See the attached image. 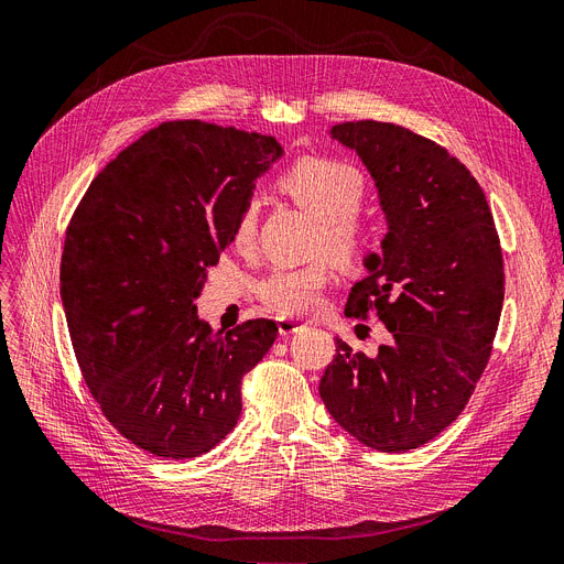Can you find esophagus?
Returning <instances> with one entry per match:
<instances>
[{"label":"esophagus","mask_w":564,"mask_h":564,"mask_svg":"<svg viewBox=\"0 0 564 564\" xmlns=\"http://www.w3.org/2000/svg\"><path fill=\"white\" fill-rule=\"evenodd\" d=\"M299 328H303V324L299 322V319H289V317H280L278 319V330H280V335H291V333H296Z\"/></svg>","instance_id":"esophagus-1"}]
</instances>
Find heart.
I'll list each match as a JSON object with an SVG mask.
<instances>
[{
    "mask_svg": "<svg viewBox=\"0 0 564 564\" xmlns=\"http://www.w3.org/2000/svg\"><path fill=\"white\" fill-rule=\"evenodd\" d=\"M282 189L322 221L317 250L340 265H358L368 252V238L354 213L364 204V177L351 166L330 160H303L291 166L282 180ZM257 200H247L236 221L234 238L250 245L257 231ZM328 282V263L314 261L301 268H278L257 286L259 299L280 314H303L317 305L319 291Z\"/></svg>",
    "mask_w": 564,
    "mask_h": 564,
    "instance_id": "1",
    "label": "heart"
}]
</instances>
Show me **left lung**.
I'll return each mask as SVG.
<instances>
[{
    "label": "left lung",
    "instance_id": "obj_1",
    "mask_svg": "<svg viewBox=\"0 0 564 564\" xmlns=\"http://www.w3.org/2000/svg\"><path fill=\"white\" fill-rule=\"evenodd\" d=\"M328 133L364 162L387 219L345 314L375 310L391 343L366 356L337 337L319 395L360 444L410 452L456 421L488 364L505 301L500 238L479 183L437 143L375 120Z\"/></svg>",
    "mask_w": 564,
    "mask_h": 564
}]
</instances>
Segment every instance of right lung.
Instances as JSON below:
<instances>
[{"label":"right lung","mask_w":564,"mask_h":564,"mask_svg":"<svg viewBox=\"0 0 564 564\" xmlns=\"http://www.w3.org/2000/svg\"><path fill=\"white\" fill-rule=\"evenodd\" d=\"M275 137L180 120L150 129L93 180L66 229L62 305L89 393L116 431L162 458H196L240 419V384L278 326L213 330L194 301L234 240Z\"/></svg>","instance_id":"right-lung-1"}]
</instances>
